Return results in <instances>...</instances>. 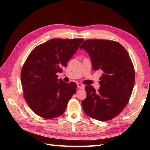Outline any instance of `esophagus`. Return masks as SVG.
Returning <instances> with one entry per match:
<instances>
[{
  "label": "esophagus",
  "mask_w": 150,
  "mask_h": 150,
  "mask_svg": "<svg viewBox=\"0 0 150 150\" xmlns=\"http://www.w3.org/2000/svg\"><path fill=\"white\" fill-rule=\"evenodd\" d=\"M77 87L79 89H84V85L81 83H78L77 84Z\"/></svg>",
  "instance_id": "esophagus-1"
}]
</instances>
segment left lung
Returning <instances> with one entry per match:
<instances>
[{
	"mask_svg": "<svg viewBox=\"0 0 150 150\" xmlns=\"http://www.w3.org/2000/svg\"><path fill=\"white\" fill-rule=\"evenodd\" d=\"M89 54L93 70H100V88L86 86L82 106L88 116L108 121L117 116L128 104L135 83V69L129 54L119 42L88 39L80 46Z\"/></svg>",
	"mask_w": 150,
	"mask_h": 150,
	"instance_id": "1",
	"label": "left lung"
}]
</instances>
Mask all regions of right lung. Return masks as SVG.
Segmentation results:
<instances>
[{"mask_svg": "<svg viewBox=\"0 0 150 150\" xmlns=\"http://www.w3.org/2000/svg\"><path fill=\"white\" fill-rule=\"evenodd\" d=\"M82 39H51L32 50L21 70L24 98L37 115L53 119L64 112L77 84L66 83L56 73L77 52Z\"/></svg>", "mask_w": 150, "mask_h": 150, "instance_id": "add662e5", "label": "right lung"}]
</instances>
